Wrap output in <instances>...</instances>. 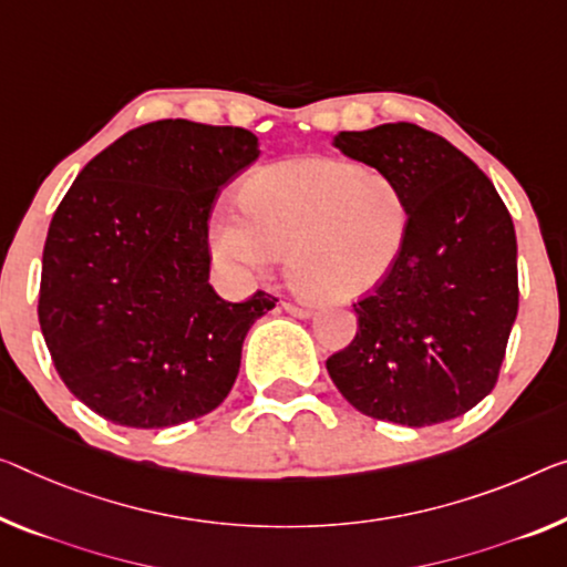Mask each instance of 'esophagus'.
I'll use <instances>...</instances> for the list:
<instances>
[{"label": "esophagus", "instance_id": "34e87169", "mask_svg": "<svg viewBox=\"0 0 567 567\" xmlns=\"http://www.w3.org/2000/svg\"><path fill=\"white\" fill-rule=\"evenodd\" d=\"M284 309L293 313V317H299V319H309L313 313L311 307H307V303H293V301H284Z\"/></svg>", "mask_w": 567, "mask_h": 567}]
</instances>
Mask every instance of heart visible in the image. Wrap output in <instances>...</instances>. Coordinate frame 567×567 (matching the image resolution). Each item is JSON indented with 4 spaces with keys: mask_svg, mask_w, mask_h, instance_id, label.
I'll list each match as a JSON object with an SVG mask.
<instances>
[{
    "mask_svg": "<svg viewBox=\"0 0 567 567\" xmlns=\"http://www.w3.org/2000/svg\"><path fill=\"white\" fill-rule=\"evenodd\" d=\"M240 210L217 213L213 250L240 276H260L286 254L296 289L352 301L393 274L413 230V205L395 174L334 156L256 169Z\"/></svg>",
    "mask_w": 567,
    "mask_h": 567,
    "instance_id": "heart-1",
    "label": "heart"
}]
</instances>
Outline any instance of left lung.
Listing matches in <instances>:
<instances>
[{
	"label": "left lung",
	"mask_w": 567,
	"mask_h": 567,
	"mask_svg": "<svg viewBox=\"0 0 567 567\" xmlns=\"http://www.w3.org/2000/svg\"><path fill=\"white\" fill-rule=\"evenodd\" d=\"M350 159L403 182L413 205L405 254L354 303L357 334L327 360L357 411L411 429L492 393L517 319V238L492 179L446 138L398 121L339 132Z\"/></svg>",
	"instance_id": "left-lung-1"
}]
</instances>
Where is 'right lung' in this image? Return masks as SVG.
Wrapping results in <instances>:
<instances>
[{
    "label": "right lung",
    "mask_w": 567,
    "mask_h": 567,
    "mask_svg": "<svg viewBox=\"0 0 567 567\" xmlns=\"http://www.w3.org/2000/svg\"><path fill=\"white\" fill-rule=\"evenodd\" d=\"M238 126L152 121L85 164L52 215L38 317L71 393L126 429H169L228 398L240 350L276 296L210 286L207 220L258 159Z\"/></svg>",
    "instance_id": "add662e5"
}]
</instances>
